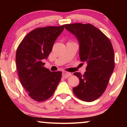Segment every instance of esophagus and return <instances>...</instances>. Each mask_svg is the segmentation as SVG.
I'll return each instance as SVG.
<instances>
[{"label": "esophagus", "mask_w": 127, "mask_h": 127, "mask_svg": "<svg viewBox=\"0 0 127 127\" xmlns=\"http://www.w3.org/2000/svg\"><path fill=\"white\" fill-rule=\"evenodd\" d=\"M71 74H71L70 73H69V72H62V76H63L64 78L68 77L70 76H71Z\"/></svg>", "instance_id": "34e87169"}]
</instances>
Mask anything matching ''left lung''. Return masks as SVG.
Here are the masks:
<instances>
[{
  "label": "left lung",
  "mask_w": 127,
  "mask_h": 127,
  "mask_svg": "<svg viewBox=\"0 0 127 127\" xmlns=\"http://www.w3.org/2000/svg\"><path fill=\"white\" fill-rule=\"evenodd\" d=\"M64 27L77 38L79 43V56L87 66L84 74H73L80 83L73 88L80 99L93 102L103 94L114 68V50L109 38L90 24H66Z\"/></svg>",
  "instance_id": "left-lung-1"
}]
</instances>
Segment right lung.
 <instances>
[{
  "label": "right lung",
  "mask_w": 127,
  "mask_h": 127,
  "mask_svg": "<svg viewBox=\"0 0 127 127\" xmlns=\"http://www.w3.org/2000/svg\"><path fill=\"white\" fill-rule=\"evenodd\" d=\"M64 25L38 28L27 34L17 48L16 65L20 82L37 102L50 98L60 82L62 72H51L42 62L51 53Z\"/></svg>",
  "instance_id": "right-lung-1"
}]
</instances>
